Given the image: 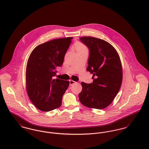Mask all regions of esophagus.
Segmentation results:
<instances>
[{
	"label": "esophagus",
	"instance_id": "obj_1",
	"mask_svg": "<svg viewBox=\"0 0 149 149\" xmlns=\"http://www.w3.org/2000/svg\"><path fill=\"white\" fill-rule=\"evenodd\" d=\"M69 81H70V86H72V84H75L76 83L75 81L72 80H70Z\"/></svg>",
	"mask_w": 149,
	"mask_h": 149
}]
</instances>
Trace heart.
<instances>
[{"mask_svg":"<svg viewBox=\"0 0 149 149\" xmlns=\"http://www.w3.org/2000/svg\"><path fill=\"white\" fill-rule=\"evenodd\" d=\"M76 48L78 51H81V50H85L87 49L86 47L81 43H77L76 45Z\"/></svg>","mask_w":149,"mask_h":149,"instance_id":"b5f03b06","label":"heart"}]
</instances>
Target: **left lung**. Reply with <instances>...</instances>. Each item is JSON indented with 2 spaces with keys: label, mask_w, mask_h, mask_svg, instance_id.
<instances>
[{
  "label": "left lung",
  "mask_w": 149,
  "mask_h": 149,
  "mask_svg": "<svg viewBox=\"0 0 149 149\" xmlns=\"http://www.w3.org/2000/svg\"><path fill=\"white\" fill-rule=\"evenodd\" d=\"M79 39L89 50L87 70L93 79L92 83H81L80 102L88 107L104 109L113 102L122 85L120 57L114 47L104 40L91 36Z\"/></svg>",
  "instance_id": "left-lung-1"
}]
</instances>
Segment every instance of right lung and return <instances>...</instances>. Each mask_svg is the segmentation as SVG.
Segmentation results:
<instances>
[{
	"mask_svg": "<svg viewBox=\"0 0 149 149\" xmlns=\"http://www.w3.org/2000/svg\"><path fill=\"white\" fill-rule=\"evenodd\" d=\"M72 37L56 39L38 45L27 63V93L39 110L49 111L59 107L69 81L54 79L61 66Z\"/></svg>",
	"mask_w": 149,
	"mask_h": 149,
	"instance_id": "right-lung-1",
	"label": "right lung"
}]
</instances>
